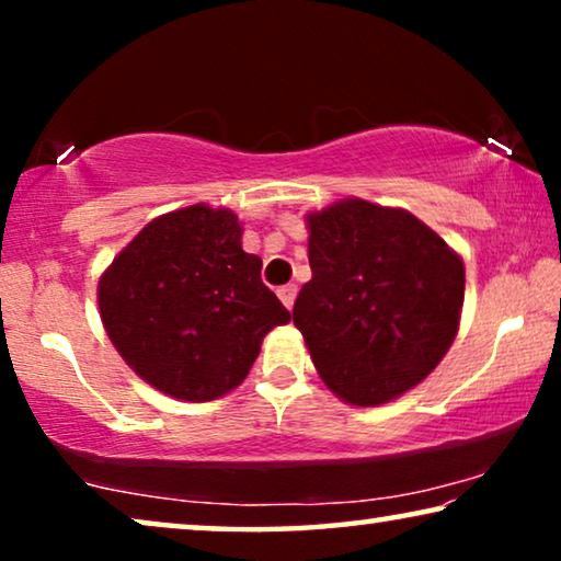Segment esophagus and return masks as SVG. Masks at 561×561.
Returning <instances> with one entry per match:
<instances>
[{"label": "esophagus", "instance_id": "1", "mask_svg": "<svg viewBox=\"0 0 561 561\" xmlns=\"http://www.w3.org/2000/svg\"><path fill=\"white\" fill-rule=\"evenodd\" d=\"M296 294H298L296 283H288V286H280V288H278V298L283 301V306H286V309H294Z\"/></svg>", "mask_w": 561, "mask_h": 561}]
</instances>
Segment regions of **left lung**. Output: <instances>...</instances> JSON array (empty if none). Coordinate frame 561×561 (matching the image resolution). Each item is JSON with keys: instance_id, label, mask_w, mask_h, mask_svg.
Returning <instances> with one entry per match:
<instances>
[{"instance_id": "1", "label": "left lung", "mask_w": 561, "mask_h": 561, "mask_svg": "<svg viewBox=\"0 0 561 561\" xmlns=\"http://www.w3.org/2000/svg\"><path fill=\"white\" fill-rule=\"evenodd\" d=\"M311 280L294 304L321 380L355 405L393 401L447 355L465 265L403 209L347 198L309 217Z\"/></svg>"}]
</instances>
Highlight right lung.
Returning a JSON list of instances; mask_svg holds the SVG:
<instances>
[{"mask_svg": "<svg viewBox=\"0 0 561 561\" xmlns=\"http://www.w3.org/2000/svg\"><path fill=\"white\" fill-rule=\"evenodd\" d=\"M232 211L194 204L152 219L99 280V311L125 363L179 401L240 386L290 313L242 250Z\"/></svg>", "mask_w": 561, "mask_h": 561, "instance_id": "right-lung-1", "label": "right lung"}]
</instances>
